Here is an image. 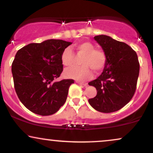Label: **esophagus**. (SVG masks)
Listing matches in <instances>:
<instances>
[{
	"instance_id": "1",
	"label": "esophagus",
	"mask_w": 153,
	"mask_h": 153,
	"mask_svg": "<svg viewBox=\"0 0 153 153\" xmlns=\"http://www.w3.org/2000/svg\"><path fill=\"white\" fill-rule=\"evenodd\" d=\"M76 82L78 84H79V85H83V86H85H85H87L88 85V84L86 83V82H80V81H76Z\"/></svg>"
}]
</instances>
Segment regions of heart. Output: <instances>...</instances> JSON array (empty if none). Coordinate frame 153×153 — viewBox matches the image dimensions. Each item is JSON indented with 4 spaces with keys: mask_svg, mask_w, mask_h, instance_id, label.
<instances>
[{
    "mask_svg": "<svg viewBox=\"0 0 153 153\" xmlns=\"http://www.w3.org/2000/svg\"><path fill=\"white\" fill-rule=\"evenodd\" d=\"M75 55L81 57L79 63L80 66L66 70L65 75L68 78L78 80H87L91 78L92 71L97 73L102 71L105 65L107 58L103 51L95 48L91 42L85 41L75 45ZM61 62L66 67H71L75 62V56L70 48H65L61 53Z\"/></svg>",
    "mask_w": 153,
    "mask_h": 153,
    "instance_id": "1",
    "label": "heart"
}]
</instances>
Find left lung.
I'll use <instances>...</instances> for the list:
<instances>
[{"instance_id": "1", "label": "left lung", "mask_w": 153, "mask_h": 153, "mask_svg": "<svg viewBox=\"0 0 153 153\" xmlns=\"http://www.w3.org/2000/svg\"><path fill=\"white\" fill-rule=\"evenodd\" d=\"M94 39L106 55L105 66L100 76L90 82L97 90L96 96L88 102L101 113L117 111L135 94L140 72L137 53L128 44L100 35Z\"/></svg>"}]
</instances>
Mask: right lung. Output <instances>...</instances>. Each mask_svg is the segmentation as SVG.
Wrapping results in <instances>:
<instances>
[{"instance_id":"1","label":"right lung","mask_w":153,"mask_h":153,"mask_svg":"<svg viewBox=\"0 0 153 153\" xmlns=\"http://www.w3.org/2000/svg\"><path fill=\"white\" fill-rule=\"evenodd\" d=\"M72 43L47 40L18 50L12 63L16 94L25 108L46 116L56 113L65 102L73 79L54 82L63 71L61 53Z\"/></svg>"}]
</instances>
